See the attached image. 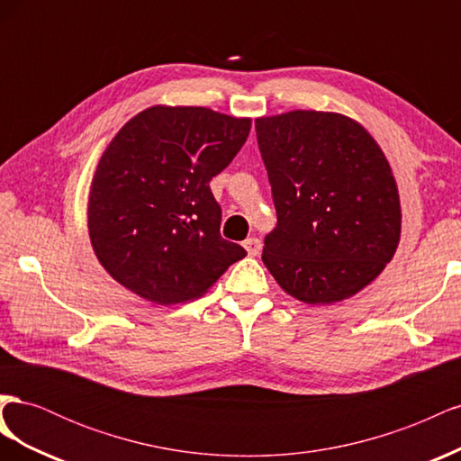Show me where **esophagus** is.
Here are the masks:
<instances>
[{
    "label": "esophagus",
    "mask_w": 461,
    "mask_h": 461,
    "mask_svg": "<svg viewBox=\"0 0 461 461\" xmlns=\"http://www.w3.org/2000/svg\"><path fill=\"white\" fill-rule=\"evenodd\" d=\"M244 248H246L248 256H259V252H261V242H259L258 239H246V240H244Z\"/></svg>",
    "instance_id": "1"
}]
</instances>
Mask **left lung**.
I'll use <instances>...</instances> for the list:
<instances>
[{
	"label": "left lung",
	"mask_w": 461,
	"mask_h": 461,
	"mask_svg": "<svg viewBox=\"0 0 461 461\" xmlns=\"http://www.w3.org/2000/svg\"><path fill=\"white\" fill-rule=\"evenodd\" d=\"M256 132L276 209L265 267L305 303L357 294L400 242V196L383 149L359 122L327 111L259 117Z\"/></svg>",
	"instance_id": "1"
}]
</instances>
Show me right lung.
Segmentation results:
<instances>
[{"label":"right lung","mask_w":461,"mask_h":461,"mask_svg":"<svg viewBox=\"0 0 461 461\" xmlns=\"http://www.w3.org/2000/svg\"><path fill=\"white\" fill-rule=\"evenodd\" d=\"M252 119L207 107L153 105L115 134L90 186L88 230L119 285L153 303H185L246 256L219 232L209 180L240 151Z\"/></svg>","instance_id":"obj_1"}]
</instances>
